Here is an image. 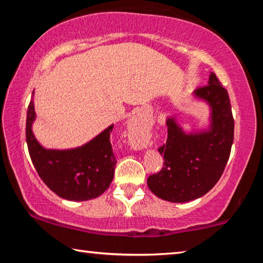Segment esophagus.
<instances>
[{"instance_id":"obj_1","label":"esophagus","mask_w":263,"mask_h":263,"mask_svg":"<svg viewBox=\"0 0 263 263\" xmlns=\"http://www.w3.org/2000/svg\"><path fill=\"white\" fill-rule=\"evenodd\" d=\"M148 133L149 128L142 118L136 117L130 122V140L135 147H145Z\"/></svg>"}]
</instances>
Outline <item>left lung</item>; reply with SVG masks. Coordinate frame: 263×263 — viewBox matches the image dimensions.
<instances>
[{
	"label": "left lung",
	"instance_id": "left-lung-1",
	"mask_svg": "<svg viewBox=\"0 0 263 263\" xmlns=\"http://www.w3.org/2000/svg\"><path fill=\"white\" fill-rule=\"evenodd\" d=\"M194 95L210 105L209 130L185 133L175 118H168L167 141L159 147L163 167L147 179L155 196L173 203L194 201L210 191L224 172L233 144L230 97L216 74L211 73L206 86L196 89Z\"/></svg>",
	"mask_w": 263,
	"mask_h": 263
}]
</instances>
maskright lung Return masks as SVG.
Returning a JSON list of instances; mask_svg holds the SVG:
<instances>
[{
    "label": "right lung",
    "instance_id": "obj_1",
    "mask_svg": "<svg viewBox=\"0 0 263 263\" xmlns=\"http://www.w3.org/2000/svg\"><path fill=\"white\" fill-rule=\"evenodd\" d=\"M34 118L33 101H31L26 114V142L30 158L44 183L68 201H88L103 194L114 179L117 163L110 142L114 125L81 147L46 149L33 136Z\"/></svg>",
    "mask_w": 263,
    "mask_h": 263
}]
</instances>
